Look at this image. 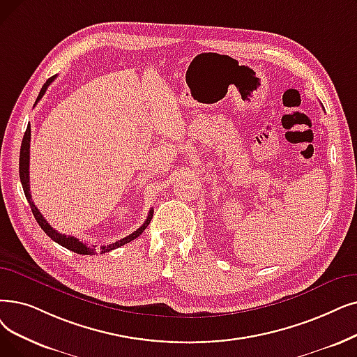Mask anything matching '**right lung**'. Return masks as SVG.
I'll use <instances>...</instances> for the list:
<instances>
[{
    "mask_svg": "<svg viewBox=\"0 0 357 357\" xmlns=\"http://www.w3.org/2000/svg\"><path fill=\"white\" fill-rule=\"evenodd\" d=\"M55 77H56V75L51 77V79L46 80V83L42 86L40 91H39V96H38L35 105L42 99V96L45 95L46 89H48V86L55 80ZM29 149H30V127H27V130H26V132H24V137H23V142H22L20 160H19V174H20V181H22V185H23L24 195H26V198H27V201H29L30 208H32V213H33V215H35L36 222L39 223V226L42 227V230L45 231V234L48 235L52 241H55L56 243H59L61 246H64V248H67V250H70V251H73V252H75V254H80V255H95V254L98 252V248H96V246H87L86 243L80 242L79 239L74 238V236H67V235H64V234H59V231H56L48 222L45 220V217L40 214V211H39L38 207L35 206V203L32 201V194H30V185H29V159H30V150H29ZM151 217H153V210L149 211V215H147L146 222H144L140 227H138L137 230H134L131 235H128L127 238H122V239H119V241H116V242H114V243H111V245L100 246V248H99V252H100V254L109 252V251L116 250V248H119V246H122V245H126V243H128V242L134 241L135 238L140 236V235L143 234V231L146 230V227L150 225Z\"/></svg>",
    "mask_w": 357,
    "mask_h": 357,
    "instance_id": "obj_1",
    "label": "right lung"
}]
</instances>
